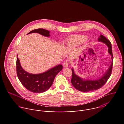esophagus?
Listing matches in <instances>:
<instances>
[{
  "label": "esophagus",
  "mask_w": 124,
  "mask_h": 124,
  "mask_svg": "<svg viewBox=\"0 0 124 124\" xmlns=\"http://www.w3.org/2000/svg\"><path fill=\"white\" fill-rule=\"evenodd\" d=\"M68 65H69V62L68 61H66L64 62V63H63L64 67H65V68L67 67L68 66Z\"/></svg>",
  "instance_id": "esophagus-1"
}]
</instances>
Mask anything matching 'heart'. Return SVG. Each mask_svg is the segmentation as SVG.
I'll list each match as a JSON object with an SVG mask.
<instances>
[{
    "instance_id": "obj_1",
    "label": "heart",
    "mask_w": 124,
    "mask_h": 124,
    "mask_svg": "<svg viewBox=\"0 0 124 124\" xmlns=\"http://www.w3.org/2000/svg\"><path fill=\"white\" fill-rule=\"evenodd\" d=\"M86 40V37L85 36L79 35L76 36L70 39L67 43V45L69 46L75 45H79L83 43Z\"/></svg>"
}]
</instances>
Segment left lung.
<instances>
[{
	"label": "left lung",
	"instance_id": "8db88e82",
	"mask_svg": "<svg viewBox=\"0 0 124 124\" xmlns=\"http://www.w3.org/2000/svg\"><path fill=\"white\" fill-rule=\"evenodd\" d=\"M98 41L105 44L108 46V52L111 56V63L108 69L104 74H103L102 77L99 78H96V79L82 78L76 74L74 69L72 68V78L71 79V82L73 86L78 91L83 92H88L99 89L107 82L111 74L113 59L111 44L110 42L102 35H100V37L98 38Z\"/></svg>",
	"mask_w": 124,
	"mask_h": 124
}]
</instances>
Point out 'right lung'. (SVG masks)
<instances>
[{
	"mask_svg": "<svg viewBox=\"0 0 124 124\" xmlns=\"http://www.w3.org/2000/svg\"><path fill=\"white\" fill-rule=\"evenodd\" d=\"M32 33H37L47 37L50 36V32L43 28L33 30L27 34ZM16 65L17 76L22 84L29 91L36 93L47 91L52 85L55 76L63 68L62 65L59 64L41 74H30L22 68L17 55Z\"/></svg>",
	"mask_w": 124,
	"mask_h": 124,
	"instance_id": "add662e5",
	"label": "right lung"
}]
</instances>
